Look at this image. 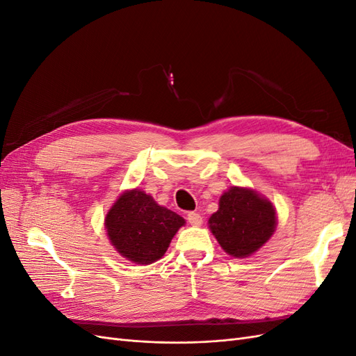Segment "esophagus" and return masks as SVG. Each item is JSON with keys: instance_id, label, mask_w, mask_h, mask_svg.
Instances as JSON below:
<instances>
[{"instance_id": "1", "label": "esophagus", "mask_w": 356, "mask_h": 356, "mask_svg": "<svg viewBox=\"0 0 356 356\" xmlns=\"http://www.w3.org/2000/svg\"><path fill=\"white\" fill-rule=\"evenodd\" d=\"M187 221L191 225H196V227H199V225H202V222H203V218H202V215L197 213V212H188L187 213Z\"/></svg>"}]
</instances>
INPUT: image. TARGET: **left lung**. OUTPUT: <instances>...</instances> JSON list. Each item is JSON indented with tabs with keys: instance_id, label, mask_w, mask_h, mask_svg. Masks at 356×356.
<instances>
[{
	"instance_id": "8db88e82",
	"label": "left lung",
	"mask_w": 356,
	"mask_h": 356,
	"mask_svg": "<svg viewBox=\"0 0 356 356\" xmlns=\"http://www.w3.org/2000/svg\"><path fill=\"white\" fill-rule=\"evenodd\" d=\"M208 224L225 252L245 258L272 238L276 212L272 202L257 191L232 187L220 197V208L211 215Z\"/></svg>"
}]
</instances>
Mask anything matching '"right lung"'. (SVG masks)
Wrapping results in <instances>:
<instances>
[{"instance_id":"obj_1","label":"right lung","mask_w":356,"mask_h":356,"mask_svg":"<svg viewBox=\"0 0 356 356\" xmlns=\"http://www.w3.org/2000/svg\"><path fill=\"white\" fill-rule=\"evenodd\" d=\"M186 220L144 191L127 190L105 217V229L117 252L136 264H152L165 255Z\"/></svg>"}]
</instances>
